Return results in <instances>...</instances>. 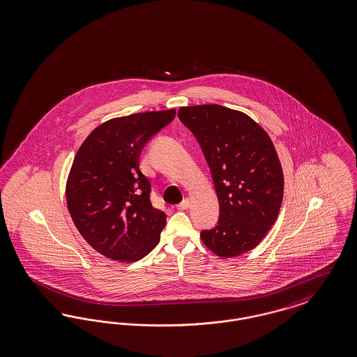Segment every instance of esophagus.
I'll return each mask as SVG.
<instances>
[{
	"instance_id": "34e87169",
	"label": "esophagus",
	"mask_w": 357,
	"mask_h": 357,
	"mask_svg": "<svg viewBox=\"0 0 357 357\" xmlns=\"http://www.w3.org/2000/svg\"><path fill=\"white\" fill-rule=\"evenodd\" d=\"M189 205H190V200L185 199L184 202H181L177 205V209H178V211H185V209L189 208Z\"/></svg>"
}]
</instances>
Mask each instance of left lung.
Segmentation results:
<instances>
[{"instance_id":"left-lung-1","label":"left lung","mask_w":357,"mask_h":357,"mask_svg":"<svg viewBox=\"0 0 357 357\" xmlns=\"http://www.w3.org/2000/svg\"><path fill=\"white\" fill-rule=\"evenodd\" d=\"M212 172L220 218L202 243L220 257L257 247L279 216L284 174L272 139L248 114L218 104L178 109Z\"/></svg>"}]
</instances>
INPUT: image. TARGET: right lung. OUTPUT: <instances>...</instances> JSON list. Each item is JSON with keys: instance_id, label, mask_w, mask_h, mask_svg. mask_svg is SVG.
Masks as SVG:
<instances>
[{"instance_id": "1", "label": "right lung", "mask_w": 357, "mask_h": 357, "mask_svg": "<svg viewBox=\"0 0 357 357\" xmlns=\"http://www.w3.org/2000/svg\"><path fill=\"white\" fill-rule=\"evenodd\" d=\"M174 116L168 109L112 119L94 129L73 160L65 189L68 211L86 243L108 259L137 261L160 241L167 216L152 206L139 155Z\"/></svg>"}]
</instances>
